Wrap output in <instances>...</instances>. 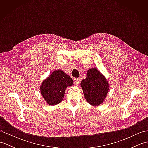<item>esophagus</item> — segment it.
Wrapping results in <instances>:
<instances>
[{
    "instance_id": "obj_1",
    "label": "esophagus",
    "mask_w": 148,
    "mask_h": 148,
    "mask_svg": "<svg viewBox=\"0 0 148 148\" xmlns=\"http://www.w3.org/2000/svg\"><path fill=\"white\" fill-rule=\"evenodd\" d=\"M74 83H75V84H76V85H77L78 84H79V79H78V78H74Z\"/></svg>"
}]
</instances>
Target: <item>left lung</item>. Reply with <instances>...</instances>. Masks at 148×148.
Returning a JSON list of instances; mask_svg holds the SVG:
<instances>
[{
  "label": "left lung",
  "mask_w": 148,
  "mask_h": 148,
  "mask_svg": "<svg viewBox=\"0 0 148 148\" xmlns=\"http://www.w3.org/2000/svg\"><path fill=\"white\" fill-rule=\"evenodd\" d=\"M86 101L93 106H99L103 102L108 93L109 84L108 81L95 68L89 69L86 78L81 83Z\"/></svg>",
  "instance_id": "obj_1"
}]
</instances>
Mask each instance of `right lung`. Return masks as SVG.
Listing matches in <instances>:
<instances>
[{"label":"right lung","instance_id":"1","mask_svg":"<svg viewBox=\"0 0 148 148\" xmlns=\"http://www.w3.org/2000/svg\"><path fill=\"white\" fill-rule=\"evenodd\" d=\"M72 84L73 80L69 75L61 70L55 71L42 82L40 93L49 105H56L64 99L66 88Z\"/></svg>","mask_w":148,"mask_h":148}]
</instances>
